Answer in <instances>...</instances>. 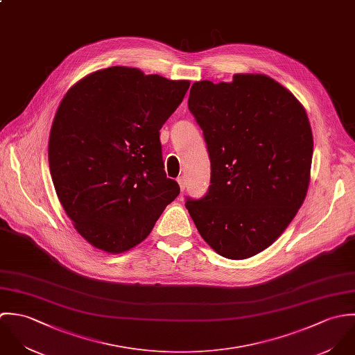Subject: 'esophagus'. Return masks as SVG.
I'll return each mask as SVG.
<instances>
[{
    "instance_id": "esophagus-1",
    "label": "esophagus",
    "mask_w": 355,
    "mask_h": 355,
    "mask_svg": "<svg viewBox=\"0 0 355 355\" xmlns=\"http://www.w3.org/2000/svg\"><path fill=\"white\" fill-rule=\"evenodd\" d=\"M177 181H178V184H180V188H181V191L184 192V191H185V187H187V181H185V177H180Z\"/></svg>"
}]
</instances>
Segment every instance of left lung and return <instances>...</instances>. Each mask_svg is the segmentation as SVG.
Returning a JSON list of instances; mask_svg holds the SVG:
<instances>
[{
	"label": "left lung",
	"mask_w": 355,
	"mask_h": 355,
	"mask_svg": "<svg viewBox=\"0 0 355 355\" xmlns=\"http://www.w3.org/2000/svg\"><path fill=\"white\" fill-rule=\"evenodd\" d=\"M188 107L207 144L211 185L185 206L214 251L251 258L279 239L306 198L313 157L307 114L263 73L195 82Z\"/></svg>",
	"instance_id": "obj_1"
}]
</instances>
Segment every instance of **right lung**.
I'll return each mask as SVG.
<instances>
[{
    "label": "right lung",
    "mask_w": 355,
    "mask_h": 355,
    "mask_svg": "<svg viewBox=\"0 0 355 355\" xmlns=\"http://www.w3.org/2000/svg\"><path fill=\"white\" fill-rule=\"evenodd\" d=\"M189 85L116 66L86 75L63 97L49 168L64 211L93 247L129 251L180 195L163 170L159 130Z\"/></svg>",
    "instance_id": "1"
}]
</instances>
